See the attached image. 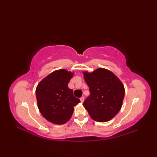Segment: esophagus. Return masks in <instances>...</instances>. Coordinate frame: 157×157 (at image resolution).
<instances>
[{
  "mask_svg": "<svg viewBox=\"0 0 157 157\" xmlns=\"http://www.w3.org/2000/svg\"><path fill=\"white\" fill-rule=\"evenodd\" d=\"M80 101H81L82 103L84 102V96H82V97L80 98Z\"/></svg>",
  "mask_w": 157,
  "mask_h": 157,
  "instance_id": "34e87169",
  "label": "esophagus"
}]
</instances>
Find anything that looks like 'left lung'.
<instances>
[{
    "instance_id": "1",
    "label": "left lung",
    "mask_w": 157,
    "mask_h": 157,
    "mask_svg": "<svg viewBox=\"0 0 157 157\" xmlns=\"http://www.w3.org/2000/svg\"><path fill=\"white\" fill-rule=\"evenodd\" d=\"M90 95L84 102V108L96 121L111 120L121 109L125 88L115 73L105 68H98L92 72H83Z\"/></svg>"
}]
</instances>
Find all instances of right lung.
Segmentation results:
<instances>
[{
    "instance_id": "add662e5",
    "label": "right lung",
    "mask_w": 157,
    "mask_h": 157,
    "mask_svg": "<svg viewBox=\"0 0 157 157\" xmlns=\"http://www.w3.org/2000/svg\"><path fill=\"white\" fill-rule=\"evenodd\" d=\"M74 73L65 69L56 70L40 82L36 89L40 112L49 122L62 125L71 119L75 106L80 102L68 88Z\"/></svg>"
}]
</instances>
